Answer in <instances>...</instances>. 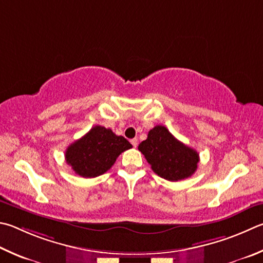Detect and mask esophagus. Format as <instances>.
<instances>
[{
  "instance_id": "1",
  "label": "esophagus",
  "mask_w": 263,
  "mask_h": 263,
  "mask_svg": "<svg viewBox=\"0 0 263 263\" xmlns=\"http://www.w3.org/2000/svg\"><path fill=\"white\" fill-rule=\"evenodd\" d=\"M131 144H132L133 147L136 148V147L138 146V139H136V138H135V139H132V140H131Z\"/></svg>"
}]
</instances>
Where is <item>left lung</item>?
I'll use <instances>...</instances> for the list:
<instances>
[{"instance_id": "1", "label": "left lung", "mask_w": 263, "mask_h": 263, "mask_svg": "<svg viewBox=\"0 0 263 263\" xmlns=\"http://www.w3.org/2000/svg\"><path fill=\"white\" fill-rule=\"evenodd\" d=\"M138 149L144 154L157 176L170 181L191 177L200 160L197 151L176 139L168 128L162 125L153 127Z\"/></svg>"}]
</instances>
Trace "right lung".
Listing matches in <instances>:
<instances>
[{
    "mask_svg": "<svg viewBox=\"0 0 263 263\" xmlns=\"http://www.w3.org/2000/svg\"><path fill=\"white\" fill-rule=\"evenodd\" d=\"M131 147L125 138L116 136L110 128L95 125L68 147L65 161L77 175L94 178L107 173L119 154Z\"/></svg>",
    "mask_w": 263,
    "mask_h": 263,
    "instance_id": "obj_1",
    "label": "right lung"
}]
</instances>
